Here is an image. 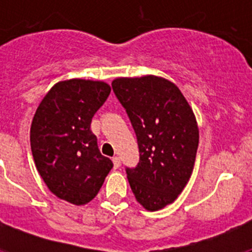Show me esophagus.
Listing matches in <instances>:
<instances>
[{"label":"esophagus","instance_id":"1","mask_svg":"<svg viewBox=\"0 0 252 252\" xmlns=\"http://www.w3.org/2000/svg\"><path fill=\"white\" fill-rule=\"evenodd\" d=\"M112 161H113V166H115V169H119L120 166H121V160H120L119 157H113Z\"/></svg>","mask_w":252,"mask_h":252}]
</instances>
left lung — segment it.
<instances>
[{"instance_id":"1","label":"left lung","mask_w":252,"mask_h":252,"mask_svg":"<svg viewBox=\"0 0 252 252\" xmlns=\"http://www.w3.org/2000/svg\"><path fill=\"white\" fill-rule=\"evenodd\" d=\"M112 90L139 145L137 165L126 168L131 190L148 211L164 208L193 171L199 140L194 113L179 88L164 78H117Z\"/></svg>"}]
</instances>
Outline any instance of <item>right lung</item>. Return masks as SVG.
Returning <instances> with one entry per match:
<instances>
[{"label":"right lung","mask_w":252,"mask_h":252,"mask_svg":"<svg viewBox=\"0 0 252 252\" xmlns=\"http://www.w3.org/2000/svg\"><path fill=\"white\" fill-rule=\"evenodd\" d=\"M110 92L103 82H59L44 97L31 124V151L39 174L51 193L77 206L92 201L113 168L91 131L92 117Z\"/></svg>","instance_id":"1"}]
</instances>
